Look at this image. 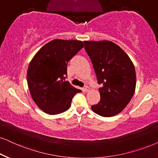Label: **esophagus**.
<instances>
[{
  "label": "esophagus",
  "mask_w": 158,
  "mask_h": 158,
  "mask_svg": "<svg viewBox=\"0 0 158 158\" xmlns=\"http://www.w3.org/2000/svg\"><path fill=\"white\" fill-rule=\"evenodd\" d=\"M89 87L88 86V85H85V86H84V91H85V92H88L89 91Z\"/></svg>",
  "instance_id": "1"
}]
</instances>
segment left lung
Wrapping results in <instances>:
<instances>
[{
  "label": "left lung",
  "instance_id": "1",
  "mask_svg": "<svg viewBox=\"0 0 158 158\" xmlns=\"http://www.w3.org/2000/svg\"><path fill=\"white\" fill-rule=\"evenodd\" d=\"M85 50L91 59L97 75L100 101L91 106L102 117L120 113L134 96L136 72L131 60L118 45L108 40L84 41Z\"/></svg>",
  "mask_w": 158,
  "mask_h": 158
}]
</instances>
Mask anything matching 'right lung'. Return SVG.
Segmentation results:
<instances>
[{
    "instance_id": "obj_1",
    "label": "right lung",
    "mask_w": 158,
    "mask_h": 158,
    "mask_svg": "<svg viewBox=\"0 0 158 158\" xmlns=\"http://www.w3.org/2000/svg\"><path fill=\"white\" fill-rule=\"evenodd\" d=\"M83 47L80 40L56 39L43 46L30 61L28 87L32 99L46 113L67 111L74 96L81 92L65 79L67 63Z\"/></svg>"
}]
</instances>
